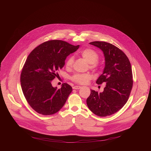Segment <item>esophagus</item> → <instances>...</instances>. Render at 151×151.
<instances>
[{"label": "esophagus", "mask_w": 151, "mask_h": 151, "mask_svg": "<svg viewBox=\"0 0 151 151\" xmlns=\"http://www.w3.org/2000/svg\"><path fill=\"white\" fill-rule=\"evenodd\" d=\"M81 88V86H74V87H73V89H75V90H79Z\"/></svg>", "instance_id": "34e87169"}]
</instances>
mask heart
Returning a JSON list of instances; mask_svg holds the SVG:
<instances>
[{
    "mask_svg": "<svg viewBox=\"0 0 151 151\" xmlns=\"http://www.w3.org/2000/svg\"><path fill=\"white\" fill-rule=\"evenodd\" d=\"M81 56L90 64V68L91 69H96L98 67L96 62L99 58L98 53L91 49H85L81 52ZM73 63V57H69L66 62V67L70 68L72 67ZM92 78L90 73H75L72 77L71 79L79 84L87 83Z\"/></svg>",
    "mask_w": 151,
    "mask_h": 151,
    "instance_id": "obj_1",
    "label": "heart"
}]
</instances>
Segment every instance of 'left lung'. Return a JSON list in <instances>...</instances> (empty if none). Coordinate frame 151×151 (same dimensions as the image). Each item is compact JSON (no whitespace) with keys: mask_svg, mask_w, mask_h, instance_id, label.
<instances>
[{"mask_svg":"<svg viewBox=\"0 0 151 151\" xmlns=\"http://www.w3.org/2000/svg\"><path fill=\"white\" fill-rule=\"evenodd\" d=\"M103 52L105 65L96 83H106L104 91L91 90L87 99L89 109L99 116H107L119 111L127 103L133 87V74L130 61L118 48L106 42L90 43Z\"/></svg>","mask_w":151,"mask_h":151,"instance_id":"left-lung-1","label":"left lung"}]
</instances>
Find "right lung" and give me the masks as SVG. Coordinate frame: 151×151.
Wrapping results in <instances>:
<instances>
[{"label": "right lung", "mask_w": 151, "mask_h": 151, "mask_svg": "<svg viewBox=\"0 0 151 151\" xmlns=\"http://www.w3.org/2000/svg\"><path fill=\"white\" fill-rule=\"evenodd\" d=\"M79 47L63 40H52L42 43L27 57L21 73V85L28 103L37 113L52 115L65 104L72 87L64 83L57 89L51 82L64 66L66 57Z\"/></svg>", "instance_id": "1"}]
</instances>
